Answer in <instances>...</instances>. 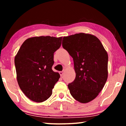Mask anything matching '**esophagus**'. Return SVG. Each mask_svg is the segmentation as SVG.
<instances>
[{"mask_svg": "<svg viewBox=\"0 0 126 126\" xmlns=\"http://www.w3.org/2000/svg\"><path fill=\"white\" fill-rule=\"evenodd\" d=\"M59 74H60V76H61V77H62V76H63V71L59 72Z\"/></svg>", "mask_w": 126, "mask_h": 126, "instance_id": "esophagus-1", "label": "esophagus"}]
</instances>
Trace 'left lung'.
Segmentation results:
<instances>
[{"mask_svg":"<svg viewBox=\"0 0 126 126\" xmlns=\"http://www.w3.org/2000/svg\"><path fill=\"white\" fill-rule=\"evenodd\" d=\"M62 46L73 58L76 78L68 84L70 93L82 103L98 95L108 77V54L94 35L83 33L64 37Z\"/></svg>","mask_w":126,"mask_h":126,"instance_id":"8db88e82","label":"left lung"}]
</instances>
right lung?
I'll list each match as a JSON object with an SVG mask.
<instances>
[{"instance_id":"obj_1","label":"right lung","mask_w":126,"mask_h":126,"mask_svg":"<svg viewBox=\"0 0 126 126\" xmlns=\"http://www.w3.org/2000/svg\"><path fill=\"white\" fill-rule=\"evenodd\" d=\"M62 37L40 36L25 40L15 57L19 86L32 101L42 102L52 94L60 75L52 69L54 53L60 48Z\"/></svg>"}]
</instances>
